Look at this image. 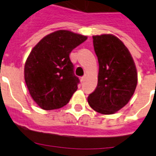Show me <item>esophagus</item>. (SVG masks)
<instances>
[{
  "label": "esophagus",
  "instance_id": "1",
  "mask_svg": "<svg viewBox=\"0 0 156 156\" xmlns=\"http://www.w3.org/2000/svg\"><path fill=\"white\" fill-rule=\"evenodd\" d=\"M85 78H86V77H85V76H82V77H80V81L81 82H83V81L85 80Z\"/></svg>",
  "mask_w": 156,
  "mask_h": 156
}]
</instances>
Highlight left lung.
I'll return each mask as SVG.
<instances>
[{"label": "left lung", "instance_id": "left-lung-1", "mask_svg": "<svg viewBox=\"0 0 156 156\" xmlns=\"http://www.w3.org/2000/svg\"><path fill=\"white\" fill-rule=\"evenodd\" d=\"M99 64L98 86L87 98L94 111L110 115L124 107L135 91L137 73L135 63L123 43L111 34L93 36Z\"/></svg>", "mask_w": 156, "mask_h": 156}]
</instances>
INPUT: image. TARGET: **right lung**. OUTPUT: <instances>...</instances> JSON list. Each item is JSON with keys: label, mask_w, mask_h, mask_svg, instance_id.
<instances>
[{"label": "right lung", "mask_w": 156, "mask_h": 156, "mask_svg": "<svg viewBox=\"0 0 156 156\" xmlns=\"http://www.w3.org/2000/svg\"><path fill=\"white\" fill-rule=\"evenodd\" d=\"M87 39L69 30H58L33 48L25 64V81L32 98L42 109L62 108L77 90L80 80L69 55Z\"/></svg>", "instance_id": "1"}]
</instances>
